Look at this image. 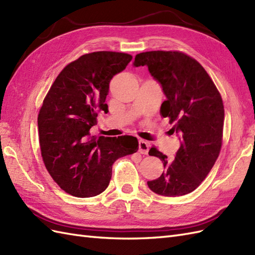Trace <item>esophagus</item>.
<instances>
[{
  "label": "esophagus",
  "instance_id": "obj_1",
  "mask_svg": "<svg viewBox=\"0 0 255 255\" xmlns=\"http://www.w3.org/2000/svg\"><path fill=\"white\" fill-rule=\"evenodd\" d=\"M139 152L142 154H147L149 151V142L144 140V139H140L139 140Z\"/></svg>",
  "mask_w": 255,
  "mask_h": 255
}]
</instances>
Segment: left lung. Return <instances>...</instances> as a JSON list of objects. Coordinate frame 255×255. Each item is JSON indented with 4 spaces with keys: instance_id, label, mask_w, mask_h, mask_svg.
I'll return each mask as SVG.
<instances>
[{
    "instance_id": "8db88e82",
    "label": "left lung",
    "mask_w": 255,
    "mask_h": 255,
    "mask_svg": "<svg viewBox=\"0 0 255 255\" xmlns=\"http://www.w3.org/2000/svg\"><path fill=\"white\" fill-rule=\"evenodd\" d=\"M135 67L147 66L162 86L165 101L160 113L174 124L181 135L175 159L152 147L149 156L163 162L161 176L147 182L158 195L178 197L194 191L212 169L219 157L224 126V106L220 92L204 68L182 52L151 51L135 56Z\"/></svg>"
}]
</instances>
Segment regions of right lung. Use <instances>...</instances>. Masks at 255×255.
<instances>
[{"instance_id": "1", "label": "right lung", "mask_w": 255, "mask_h": 255, "mask_svg": "<svg viewBox=\"0 0 255 255\" xmlns=\"http://www.w3.org/2000/svg\"><path fill=\"white\" fill-rule=\"evenodd\" d=\"M132 56L117 52L82 55L54 81L38 117L41 154L59 187L74 197L97 196L108 187L113 164L138 150L134 136H91L97 113L107 111L110 80Z\"/></svg>"}]
</instances>
